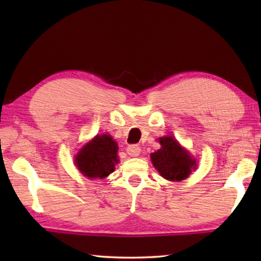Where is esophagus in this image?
Instances as JSON below:
<instances>
[{
  "mask_svg": "<svg viewBox=\"0 0 261 261\" xmlns=\"http://www.w3.org/2000/svg\"><path fill=\"white\" fill-rule=\"evenodd\" d=\"M140 151H141V148L138 145H130V146L126 147V153L131 157L139 156Z\"/></svg>",
  "mask_w": 261,
  "mask_h": 261,
  "instance_id": "esophagus-1",
  "label": "esophagus"
}]
</instances>
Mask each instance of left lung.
<instances>
[{
    "instance_id": "1",
    "label": "left lung",
    "mask_w": 261,
    "mask_h": 261,
    "mask_svg": "<svg viewBox=\"0 0 261 261\" xmlns=\"http://www.w3.org/2000/svg\"><path fill=\"white\" fill-rule=\"evenodd\" d=\"M159 143L162 148L151 153V162L159 174L164 178L173 181L185 179L195 169V159L180 147L173 137L160 138Z\"/></svg>"
}]
</instances>
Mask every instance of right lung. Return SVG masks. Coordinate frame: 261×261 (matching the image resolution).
<instances>
[{
  "instance_id": "obj_1",
  "label": "right lung",
  "mask_w": 261,
  "mask_h": 261,
  "mask_svg": "<svg viewBox=\"0 0 261 261\" xmlns=\"http://www.w3.org/2000/svg\"><path fill=\"white\" fill-rule=\"evenodd\" d=\"M118 145L109 135L96 136L76 156V166L88 178H104L118 164Z\"/></svg>"
}]
</instances>
